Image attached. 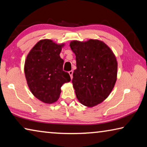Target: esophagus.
<instances>
[{"mask_svg": "<svg viewBox=\"0 0 147 147\" xmlns=\"http://www.w3.org/2000/svg\"><path fill=\"white\" fill-rule=\"evenodd\" d=\"M69 75H70V76H71V79H73V71H69Z\"/></svg>", "mask_w": 147, "mask_h": 147, "instance_id": "obj_1", "label": "esophagus"}]
</instances>
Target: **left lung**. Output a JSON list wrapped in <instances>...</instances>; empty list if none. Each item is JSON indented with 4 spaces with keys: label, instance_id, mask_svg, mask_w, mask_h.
<instances>
[{
    "label": "left lung",
    "instance_id": "obj_1",
    "mask_svg": "<svg viewBox=\"0 0 147 147\" xmlns=\"http://www.w3.org/2000/svg\"><path fill=\"white\" fill-rule=\"evenodd\" d=\"M70 47L76 56L72 83L76 97L83 105L93 107L105 100L114 88L117 74L116 58L108 45L96 39L73 41Z\"/></svg>",
    "mask_w": 147,
    "mask_h": 147
}]
</instances>
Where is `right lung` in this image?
Instances as JSON below:
<instances>
[{"label":"right lung","mask_w":147,"mask_h":147,"mask_svg":"<svg viewBox=\"0 0 147 147\" xmlns=\"http://www.w3.org/2000/svg\"><path fill=\"white\" fill-rule=\"evenodd\" d=\"M64 44L43 39L35 45L26 57L24 74L32 93L47 104L59 98L61 87L69 82V74L63 71V59L59 56Z\"/></svg>","instance_id":"right-lung-1"}]
</instances>
